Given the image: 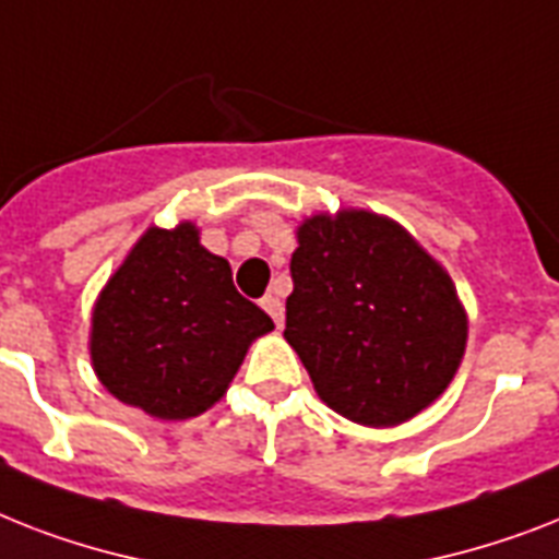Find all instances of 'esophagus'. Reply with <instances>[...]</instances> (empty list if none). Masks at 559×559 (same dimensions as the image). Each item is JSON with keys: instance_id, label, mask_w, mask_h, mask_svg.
<instances>
[{"instance_id": "obj_1", "label": "esophagus", "mask_w": 559, "mask_h": 559, "mask_svg": "<svg viewBox=\"0 0 559 559\" xmlns=\"http://www.w3.org/2000/svg\"><path fill=\"white\" fill-rule=\"evenodd\" d=\"M261 307H264L266 312H270V319L275 321V326H284V304H281V298H275V295H264L261 298Z\"/></svg>"}]
</instances>
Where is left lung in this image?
Returning a JSON list of instances; mask_svg holds the SVG:
<instances>
[{"label": "left lung", "instance_id": "1", "mask_svg": "<svg viewBox=\"0 0 559 559\" xmlns=\"http://www.w3.org/2000/svg\"><path fill=\"white\" fill-rule=\"evenodd\" d=\"M295 238L284 338L321 402L365 428H396L433 405L468 344L448 270L370 209L304 217Z\"/></svg>", "mask_w": 559, "mask_h": 559}]
</instances>
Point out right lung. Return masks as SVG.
<instances>
[{"label":"right lung","instance_id":"add662e5","mask_svg":"<svg viewBox=\"0 0 559 559\" xmlns=\"http://www.w3.org/2000/svg\"><path fill=\"white\" fill-rule=\"evenodd\" d=\"M270 330V316L235 289L229 261L203 247L192 221L148 226L94 301L91 367L122 405L183 421L224 399Z\"/></svg>","mask_w":559,"mask_h":559}]
</instances>
